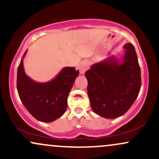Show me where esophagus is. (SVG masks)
Here are the masks:
<instances>
[{
	"instance_id": "esophagus-1",
	"label": "esophagus",
	"mask_w": 159,
	"mask_h": 159,
	"mask_svg": "<svg viewBox=\"0 0 159 159\" xmlns=\"http://www.w3.org/2000/svg\"><path fill=\"white\" fill-rule=\"evenodd\" d=\"M78 69H79L80 73L81 75L84 74L85 72L88 70V63L87 61H82L78 66Z\"/></svg>"
}]
</instances>
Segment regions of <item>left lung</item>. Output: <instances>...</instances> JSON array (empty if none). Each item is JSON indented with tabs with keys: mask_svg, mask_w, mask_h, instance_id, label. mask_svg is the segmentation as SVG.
I'll list each match as a JSON object with an SVG mask.
<instances>
[{
	"mask_svg": "<svg viewBox=\"0 0 159 159\" xmlns=\"http://www.w3.org/2000/svg\"><path fill=\"white\" fill-rule=\"evenodd\" d=\"M124 56H116L92 65L85 72L87 93L95 113L106 118L123 116L131 107L141 89V69L134 46H124Z\"/></svg>",
	"mask_w": 159,
	"mask_h": 159,
	"instance_id": "left-lung-1",
	"label": "left lung"
}]
</instances>
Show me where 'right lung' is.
<instances>
[{
    "label": "right lung",
    "mask_w": 159,
    "mask_h": 159,
    "mask_svg": "<svg viewBox=\"0 0 159 159\" xmlns=\"http://www.w3.org/2000/svg\"><path fill=\"white\" fill-rule=\"evenodd\" d=\"M23 55L18 67L17 89L25 108L35 119L52 122L62 116L67 107V98L79 71L75 67H64L52 80L38 83L24 72Z\"/></svg>",
    "instance_id": "add662e5"
}]
</instances>
